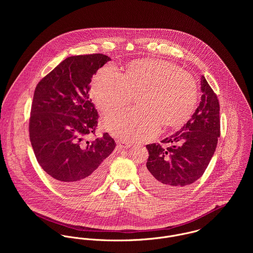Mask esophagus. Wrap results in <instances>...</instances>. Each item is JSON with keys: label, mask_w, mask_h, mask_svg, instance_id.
I'll use <instances>...</instances> for the list:
<instances>
[{"label": "esophagus", "mask_w": 253, "mask_h": 253, "mask_svg": "<svg viewBox=\"0 0 253 253\" xmlns=\"http://www.w3.org/2000/svg\"><path fill=\"white\" fill-rule=\"evenodd\" d=\"M118 147L119 148H121V149H127V148H129L130 147V144L129 143H126V142H119L118 143Z\"/></svg>", "instance_id": "obj_1"}]
</instances>
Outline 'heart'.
Listing matches in <instances>:
<instances>
[{
	"label": "heart",
	"instance_id": "heart-1",
	"mask_svg": "<svg viewBox=\"0 0 253 253\" xmlns=\"http://www.w3.org/2000/svg\"><path fill=\"white\" fill-rule=\"evenodd\" d=\"M91 95L97 108L107 114L129 104L139 95L140 109L114 113L104 120L105 129L127 142L156 136L161 124L177 127L193 114L198 102L195 79L178 66L162 59L130 62L125 75L108 64L94 76Z\"/></svg>",
	"mask_w": 253,
	"mask_h": 253
}]
</instances>
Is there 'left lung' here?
Listing matches in <instances>:
<instances>
[{"label":"left lung","mask_w":253,"mask_h":253,"mask_svg":"<svg viewBox=\"0 0 253 253\" xmlns=\"http://www.w3.org/2000/svg\"><path fill=\"white\" fill-rule=\"evenodd\" d=\"M201 85L203 95L192 118L180 130L162 140L170 146L146 145L145 183L164 195H175L198 180L215 152L220 136L219 101L204 76Z\"/></svg>","instance_id":"left-lung-1"}]
</instances>
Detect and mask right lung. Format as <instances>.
<instances>
[{
    "mask_svg": "<svg viewBox=\"0 0 253 253\" xmlns=\"http://www.w3.org/2000/svg\"><path fill=\"white\" fill-rule=\"evenodd\" d=\"M110 57L102 53L70 56L42 78L34 92L29 135L37 161L56 186L84 194L105 175L116 147L108 133H95L98 114L89 99V84Z\"/></svg>",
    "mask_w": 253,
    "mask_h": 253,
    "instance_id": "1",
    "label": "right lung"
}]
</instances>
